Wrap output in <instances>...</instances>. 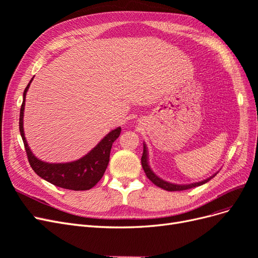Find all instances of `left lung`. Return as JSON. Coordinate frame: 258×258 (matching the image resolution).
Here are the masks:
<instances>
[{
	"instance_id": "8db88e82",
	"label": "left lung",
	"mask_w": 258,
	"mask_h": 258,
	"mask_svg": "<svg viewBox=\"0 0 258 258\" xmlns=\"http://www.w3.org/2000/svg\"><path fill=\"white\" fill-rule=\"evenodd\" d=\"M141 162H142V167H143V170L144 172L146 174V176L151 179V181L156 185L160 187V188L165 189V190H168V191H177V190H186V189H189V188H192V187H197V186H200L202 184H205L207 182H209L211 178L214 177L216 175L213 174L212 176H210L209 178L205 179V181H201V182H198V183H191V184H186V185H179V184H173V183H169L167 181H163L162 178L158 177L157 175H156L152 169L150 168V166H148V156H147V148H146V145L143 144V155H142V158H141Z\"/></svg>"
}]
</instances>
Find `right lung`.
<instances>
[{"label":"right lung","mask_w":258,"mask_h":258,"mask_svg":"<svg viewBox=\"0 0 258 258\" xmlns=\"http://www.w3.org/2000/svg\"><path fill=\"white\" fill-rule=\"evenodd\" d=\"M30 81L23 91V100L20 108L19 130L28 156L30 166L34 172L45 181L54 186L71 190H88L95 186L103 176L110 161L111 148L115 140L119 137L121 128L118 127L107 134L96 147L79 160L66 163H49L36 158L31 152L23 131V111H25L26 95L30 87Z\"/></svg>","instance_id":"add662e5"}]
</instances>
